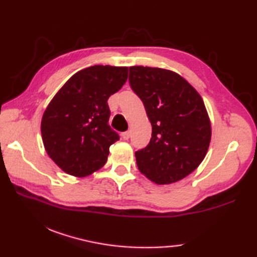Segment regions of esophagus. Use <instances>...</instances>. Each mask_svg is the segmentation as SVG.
I'll use <instances>...</instances> for the list:
<instances>
[{
    "label": "esophagus",
    "instance_id": "34e87169",
    "mask_svg": "<svg viewBox=\"0 0 257 257\" xmlns=\"http://www.w3.org/2000/svg\"><path fill=\"white\" fill-rule=\"evenodd\" d=\"M121 137L123 140H128L130 137V132H124L121 134Z\"/></svg>",
    "mask_w": 257,
    "mask_h": 257
}]
</instances>
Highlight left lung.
<instances>
[{"mask_svg":"<svg viewBox=\"0 0 257 257\" xmlns=\"http://www.w3.org/2000/svg\"><path fill=\"white\" fill-rule=\"evenodd\" d=\"M129 84L152 125L150 143L136 151L141 173L157 184L177 182L204 159L211 123L199 92L171 70L129 67Z\"/></svg>","mask_w":257,"mask_h":257,"instance_id":"8db88e82","label":"left lung"}]
</instances>
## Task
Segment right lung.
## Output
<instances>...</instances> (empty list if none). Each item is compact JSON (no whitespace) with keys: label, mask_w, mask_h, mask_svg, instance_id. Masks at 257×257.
Here are the masks:
<instances>
[{"label":"right lung","mask_w":257,"mask_h":257,"mask_svg":"<svg viewBox=\"0 0 257 257\" xmlns=\"http://www.w3.org/2000/svg\"><path fill=\"white\" fill-rule=\"evenodd\" d=\"M128 77L127 67L95 65L79 70L58 90L43 114V144L52 160L83 178L105 165L119 135L109 125L107 100Z\"/></svg>","instance_id":"obj_1"}]
</instances>
